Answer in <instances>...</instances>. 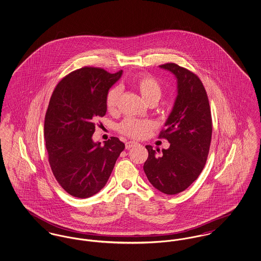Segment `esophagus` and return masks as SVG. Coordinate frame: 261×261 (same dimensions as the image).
Here are the masks:
<instances>
[{
  "label": "esophagus",
  "mask_w": 261,
  "mask_h": 261,
  "mask_svg": "<svg viewBox=\"0 0 261 261\" xmlns=\"http://www.w3.org/2000/svg\"><path fill=\"white\" fill-rule=\"evenodd\" d=\"M139 144L137 143V142H134V141H128V142H126V144H125V148L126 149H131V148H133V147H136L138 146Z\"/></svg>",
  "instance_id": "esophagus-1"
}]
</instances>
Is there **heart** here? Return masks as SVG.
I'll return each mask as SVG.
<instances>
[{
    "instance_id": "heart-1",
    "label": "heart",
    "mask_w": 261,
    "mask_h": 261,
    "mask_svg": "<svg viewBox=\"0 0 261 261\" xmlns=\"http://www.w3.org/2000/svg\"><path fill=\"white\" fill-rule=\"evenodd\" d=\"M134 86L148 103L159 101L162 98V90L160 83L149 75H140L134 80ZM120 88L111 89L106 98V107L110 112H115L120 98ZM154 127L153 122L149 120H140L135 118H127L118 125V131L125 136L142 139L148 136Z\"/></svg>"
}]
</instances>
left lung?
<instances>
[{
	"label": "left lung",
	"mask_w": 261,
	"mask_h": 261,
	"mask_svg": "<svg viewBox=\"0 0 261 261\" xmlns=\"http://www.w3.org/2000/svg\"><path fill=\"white\" fill-rule=\"evenodd\" d=\"M177 79V97L160 138L170 147L158 155L146 146L149 158L144 171L149 183L166 195L185 191L201 173L207 160L212 134L211 107L199 77L176 63L160 65Z\"/></svg>",
	"instance_id": "1"
}]
</instances>
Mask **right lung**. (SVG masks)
Here are the masks:
<instances>
[{
	"instance_id": "1",
	"label": "right lung",
	"mask_w": 261,
	"mask_h": 261,
	"mask_svg": "<svg viewBox=\"0 0 261 261\" xmlns=\"http://www.w3.org/2000/svg\"><path fill=\"white\" fill-rule=\"evenodd\" d=\"M121 75L85 66L64 76L50 97L44 125L49 163L59 184L75 198L99 193L124 149L116 137L103 146L92 140L96 118L107 112L109 90Z\"/></svg>"
}]
</instances>
